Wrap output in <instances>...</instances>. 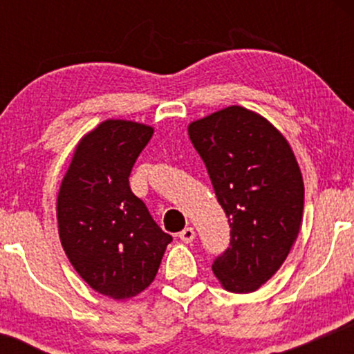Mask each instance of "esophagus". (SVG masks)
Wrapping results in <instances>:
<instances>
[{
	"mask_svg": "<svg viewBox=\"0 0 354 354\" xmlns=\"http://www.w3.org/2000/svg\"><path fill=\"white\" fill-rule=\"evenodd\" d=\"M180 238H181V241L191 243L194 238H196V233H194V228H191V226H188V228H185V230H183L181 233H180Z\"/></svg>",
	"mask_w": 354,
	"mask_h": 354,
	"instance_id": "34e87169",
	"label": "esophagus"
}]
</instances>
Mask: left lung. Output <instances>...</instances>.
Wrapping results in <instances>:
<instances>
[{"label": "left lung", "mask_w": 354, "mask_h": 354, "mask_svg": "<svg viewBox=\"0 0 354 354\" xmlns=\"http://www.w3.org/2000/svg\"><path fill=\"white\" fill-rule=\"evenodd\" d=\"M188 135L231 228L213 273L231 293H253L279 270L299 233L304 185L298 161L270 121L241 106L193 121Z\"/></svg>", "instance_id": "obj_1"}]
</instances>
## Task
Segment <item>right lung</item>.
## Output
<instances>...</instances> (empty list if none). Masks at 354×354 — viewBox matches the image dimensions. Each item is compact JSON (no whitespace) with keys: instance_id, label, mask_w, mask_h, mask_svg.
<instances>
[{"instance_id":"add662e5","label":"right lung","mask_w":354,"mask_h":354,"mask_svg":"<svg viewBox=\"0 0 354 354\" xmlns=\"http://www.w3.org/2000/svg\"><path fill=\"white\" fill-rule=\"evenodd\" d=\"M151 126L106 120L76 146L56 203L59 239L81 278L113 299L153 283L173 241L129 188V174Z\"/></svg>"}]
</instances>
